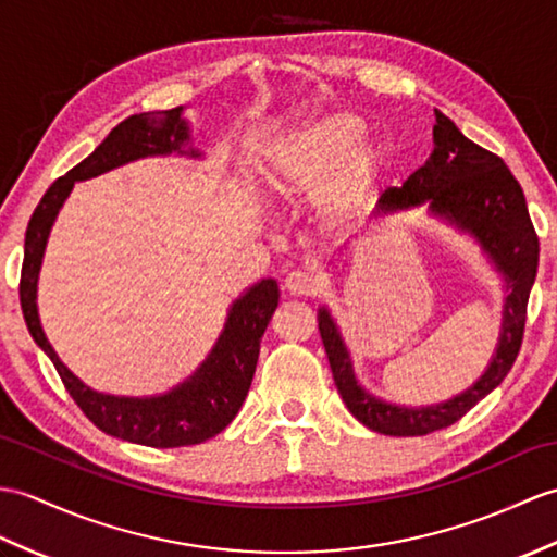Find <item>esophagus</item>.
<instances>
[{
  "label": "esophagus",
  "instance_id": "esophagus-1",
  "mask_svg": "<svg viewBox=\"0 0 557 557\" xmlns=\"http://www.w3.org/2000/svg\"><path fill=\"white\" fill-rule=\"evenodd\" d=\"M284 289L292 296H313L320 292V277L308 273V270H294V273H289L287 280H284Z\"/></svg>",
  "mask_w": 557,
  "mask_h": 557
}]
</instances>
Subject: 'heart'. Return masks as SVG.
<instances>
[{
    "mask_svg": "<svg viewBox=\"0 0 557 557\" xmlns=\"http://www.w3.org/2000/svg\"><path fill=\"white\" fill-rule=\"evenodd\" d=\"M366 123L354 113H330L282 139L270 161V183L280 191L318 187L320 213L332 223L354 215L384 168L386 149L360 139Z\"/></svg>",
    "mask_w": 557,
    "mask_h": 557,
    "instance_id": "obj_1",
    "label": "heart"
}]
</instances>
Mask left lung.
<instances>
[{"mask_svg": "<svg viewBox=\"0 0 557 557\" xmlns=\"http://www.w3.org/2000/svg\"><path fill=\"white\" fill-rule=\"evenodd\" d=\"M424 201H430L432 213L448 218L482 242L508 277V299L498 351L482 380L442 406L418 410L386 406L360 389L337 327L327 310H320V337L346 408L370 430L389 436H424L444 430L468 416L470 408L506 380L522 348L529 292L539 268V235L520 183L500 157L474 145L438 111L432 157L406 180L404 187H389L382 194L377 213L404 211Z\"/></svg>", "mask_w": 557, "mask_h": 557, "instance_id": "1", "label": "left lung"}]
</instances>
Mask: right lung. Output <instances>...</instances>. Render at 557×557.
Wrapping results in <instances>:
<instances>
[{"label":"right lung","instance_id":"right-lung-1","mask_svg":"<svg viewBox=\"0 0 557 557\" xmlns=\"http://www.w3.org/2000/svg\"><path fill=\"white\" fill-rule=\"evenodd\" d=\"M180 111L183 109L177 107L161 113L131 115V119L115 125L109 137L85 161L51 183L30 215L28 230H25V253L18 284L25 325H28L37 346L51 358L77 408L101 432L151 448L201 444L223 432L235 420L249 394L258 351H261V337L280 301L275 280L258 282L242 299H237L230 310L227 325L206 363L183 386L157 398H119L97 394L73 377L45 337L40 318H37L35 294L51 223H54L73 185L77 180L101 175L127 161L180 151L183 141L189 139L185 121H180Z\"/></svg>","mask_w":557,"mask_h":557}]
</instances>
